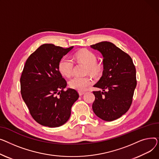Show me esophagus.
Wrapping results in <instances>:
<instances>
[{"label":"esophagus","mask_w":159,"mask_h":159,"mask_svg":"<svg viewBox=\"0 0 159 159\" xmlns=\"http://www.w3.org/2000/svg\"><path fill=\"white\" fill-rule=\"evenodd\" d=\"M78 93H79V95L81 96H83L84 94H85V92H81V91H79L78 92Z\"/></svg>","instance_id":"obj_1"}]
</instances>
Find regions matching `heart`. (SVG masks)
I'll use <instances>...</instances> for the list:
<instances>
[{
    "mask_svg": "<svg viewBox=\"0 0 159 159\" xmlns=\"http://www.w3.org/2000/svg\"><path fill=\"white\" fill-rule=\"evenodd\" d=\"M75 57L80 62L87 65V73L92 76H98L100 73L101 67L97 64L96 55L87 49H83L76 53ZM58 70L62 75L70 77L74 70V61L68 57H63L58 63ZM92 80L89 76H75L69 81V86L79 91L85 90L92 84Z\"/></svg>",
    "mask_w": 159,
    "mask_h": 159,
    "instance_id": "heart-1",
    "label": "heart"
}]
</instances>
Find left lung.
<instances>
[{
	"label": "left lung",
	"mask_w": 159,
	"mask_h": 159,
	"mask_svg": "<svg viewBox=\"0 0 159 159\" xmlns=\"http://www.w3.org/2000/svg\"><path fill=\"white\" fill-rule=\"evenodd\" d=\"M103 57L102 76L93 91L95 100L92 109L106 121H112L124 115L131 107L137 85L136 69L129 55L109 42L90 45Z\"/></svg>",
	"instance_id": "8db88e82"
}]
</instances>
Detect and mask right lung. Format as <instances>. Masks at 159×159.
<instances>
[{
    "mask_svg": "<svg viewBox=\"0 0 159 159\" xmlns=\"http://www.w3.org/2000/svg\"><path fill=\"white\" fill-rule=\"evenodd\" d=\"M72 48L45 43L25 61L20 79V92L31 116L41 125L56 128L64 125L79 98L76 90H64L67 81L58 68L60 60Z\"/></svg>",
    "mask_w": 159,
    "mask_h": 159,
    "instance_id": "obj_1",
    "label": "right lung"
}]
</instances>
